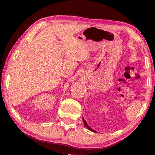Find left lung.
I'll return each mask as SVG.
<instances>
[{
	"instance_id": "1",
	"label": "left lung",
	"mask_w": 155,
	"mask_h": 155,
	"mask_svg": "<svg viewBox=\"0 0 155 155\" xmlns=\"http://www.w3.org/2000/svg\"><path fill=\"white\" fill-rule=\"evenodd\" d=\"M83 122H84V126H85L87 127V128L89 129V130H91V131H92V132H96V131H95L94 130H93V129H92V128H90V127L88 126V124H87V122L85 121V120H84V118H83Z\"/></svg>"
}]
</instances>
